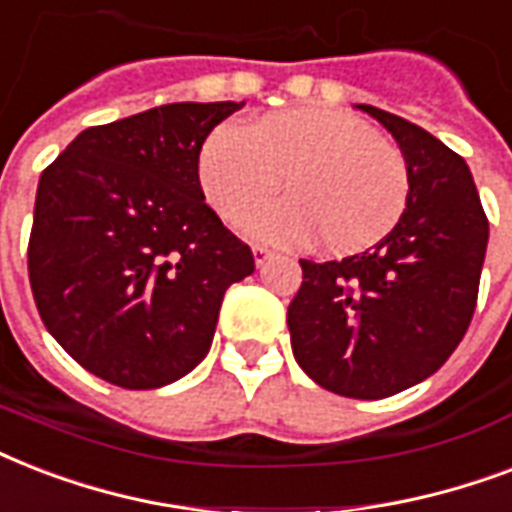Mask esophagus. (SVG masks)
<instances>
[{
  "instance_id": "1",
  "label": "esophagus",
  "mask_w": 512,
  "mask_h": 512,
  "mask_svg": "<svg viewBox=\"0 0 512 512\" xmlns=\"http://www.w3.org/2000/svg\"><path fill=\"white\" fill-rule=\"evenodd\" d=\"M252 255H255V265H257V268H263V265L268 263V260H271V257H273V249L263 247V244H255V247H252Z\"/></svg>"
}]
</instances>
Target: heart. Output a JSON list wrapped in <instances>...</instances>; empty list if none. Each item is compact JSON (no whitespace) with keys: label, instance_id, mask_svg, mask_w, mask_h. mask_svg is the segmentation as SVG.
<instances>
[{"label":"heart","instance_id":"b5f03b06","mask_svg":"<svg viewBox=\"0 0 512 512\" xmlns=\"http://www.w3.org/2000/svg\"><path fill=\"white\" fill-rule=\"evenodd\" d=\"M292 199L247 223L257 239L300 244L321 236L329 252L372 247L409 201L406 159L366 122L332 108H292L209 132L199 156L201 191L231 223L276 196Z\"/></svg>","mask_w":512,"mask_h":512}]
</instances>
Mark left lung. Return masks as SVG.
Masks as SVG:
<instances>
[{
    "instance_id": "1",
    "label": "left lung",
    "mask_w": 512,
    "mask_h": 512,
    "mask_svg": "<svg viewBox=\"0 0 512 512\" xmlns=\"http://www.w3.org/2000/svg\"><path fill=\"white\" fill-rule=\"evenodd\" d=\"M396 138L409 201L358 255L303 265L287 324L297 364L337 396H393L428 380L468 332L489 220L468 164L401 116L358 106Z\"/></svg>"
}]
</instances>
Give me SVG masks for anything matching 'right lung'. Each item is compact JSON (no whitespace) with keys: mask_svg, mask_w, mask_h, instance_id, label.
Wrapping results in <instances>:
<instances>
[{"mask_svg":"<svg viewBox=\"0 0 512 512\" xmlns=\"http://www.w3.org/2000/svg\"><path fill=\"white\" fill-rule=\"evenodd\" d=\"M244 103H170L79 132L42 172L28 279L68 356L127 390L170 385L209 353L252 249L207 207L199 154Z\"/></svg>","mask_w":512,"mask_h":512,"instance_id":"right-lung-1","label":"right lung"}]
</instances>
